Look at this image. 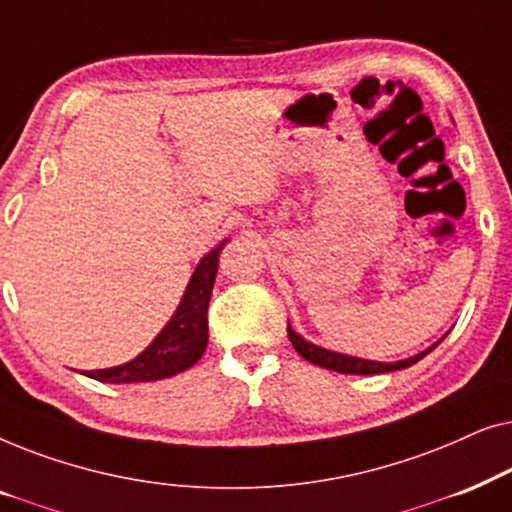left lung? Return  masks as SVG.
Listing matches in <instances>:
<instances>
[{
  "label": "left lung",
  "instance_id": "1",
  "mask_svg": "<svg viewBox=\"0 0 512 512\" xmlns=\"http://www.w3.org/2000/svg\"><path fill=\"white\" fill-rule=\"evenodd\" d=\"M289 340L291 345L296 347V352L303 356L305 361L314 363V366H321V368H328V370H335V373H345V375H380V373H394V370H403V368H410L412 363L422 361L426 354L433 352L440 342L445 340V335L440 338L438 342H433L431 347H426L424 352H419L415 356H408V359L403 361H394V363H384V361H368V359H359V356H349V354H340V352H331V349H324L319 345H312L310 340H305L303 335H298L293 331L291 324L289 328Z\"/></svg>",
  "mask_w": 512,
  "mask_h": 512
}]
</instances>
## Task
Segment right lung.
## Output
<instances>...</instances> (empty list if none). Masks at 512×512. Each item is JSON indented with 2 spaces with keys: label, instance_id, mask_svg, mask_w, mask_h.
Segmentation results:
<instances>
[{
  "label": "right lung",
  "instance_id": "1",
  "mask_svg": "<svg viewBox=\"0 0 512 512\" xmlns=\"http://www.w3.org/2000/svg\"><path fill=\"white\" fill-rule=\"evenodd\" d=\"M226 242L228 240L216 244L198 263L172 319L167 321L163 331L153 338L151 345L142 354L128 363H123V366L88 370L83 375L109 384L156 382L184 373L193 363H198V359L207 349V307L209 298H212L216 270H219V254L226 247Z\"/></svg>",
  "mask_w": 512,
  "mask_h": 512
}]
</instances>
